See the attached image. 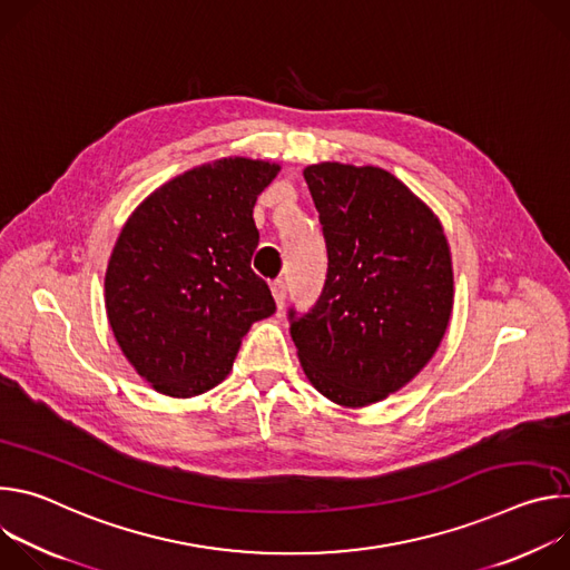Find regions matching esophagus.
Wrapping results in <instances>:
<instances>
[{"label":"esophagus","instance_id":"1","mask_svg":"<svg viewBox=\"0 0 570 570\" xmlns=\"http://www.w3.org/2000/svg\"><path fill=\"white\" fill-rule=\"evenodd\" d=\"M271 291H273V297H275L277 308H282L284 302H286V284H284V279H275V282L271 284Z\"/></svg>","mask_w":570,"mask_h":570}]
</instances>
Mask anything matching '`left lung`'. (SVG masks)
<instances>
[{
  "instance_id": "obj_1",
  "label": "left lung",
  "mask_w": 570,
  "mask_h": 570,
  "mask_svg": "<svg viewBox=\"0 0 570 570\" xmlns=\"http://www.w3.org/2000/svg\"><path fill=\"white\" fill-rule=\"evenodd\" d=\"M304 180L330 271L291 338L311 385L365 409L409 385L435 356L453 311V264L438 214L381 167L317 161Z\"/></svg>"
}]
</instances>
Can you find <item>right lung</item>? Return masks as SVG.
Listing matches in <instances>:
<instances>
[{"instance_id":"1","label":"right lung","mask_w":570,"mask_h":570,"mask_svg":"<svg viewBox=\"0 0 570 570\" xmlns=\"http://www.w3.org/2000/svg\"><path fill=\"white\" fill-rule=\"evenodd\" d=\"M277 161L220 157L148 194L124 223L106 268V313L135 372L189 399L232 370L243 336L275 313L250 268L257 196Z\"/></svg>"}]
</instances>
